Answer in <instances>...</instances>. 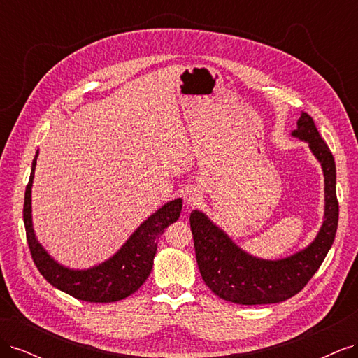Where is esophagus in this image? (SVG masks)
<instances>
[{
	"label": "esophagus",
	"instance_id": "34e87169",
	"mask_svg": "<svg viewBox=\"0 0 358 358\" xmlns=\"http://www.w3.org/2000/svg\"><path fill=\"white\" fill-rule=\"evenodd\" d=\"M200 199H201L200 191H197V189H189V191H187V194H185V201H187L189 206L197 204V201H199Z\"/></svg>",
	"mask_w": 358,
	"mask_h": 358
}]
</instances>
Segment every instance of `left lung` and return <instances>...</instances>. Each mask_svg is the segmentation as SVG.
<instances>
[{
	"mask_svg": "<svg viewBox=\"0 0 358 358\" xmlns=\"http://www.w3.org/2000/svg\"><path fill=\"white\" fill-rule=\"evenodd\" d=\"M292 136L309 143L321 162L326 182V220L310 246L288 258L266 262L245 254L201 212L194 210L189 216L201 278L216 296L227 301L268 305L296 296L317 273L333 245L339 220L334 158L308 113L301 115Z\"/></svg>",
	"mask_w": 358,
	"mask_h": 358,
	"instance_id": "8db88e82",
	"label": "left lung"
}]
</instances>
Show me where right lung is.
I'll use <instances>...</instances> for the list:
<instances>
[{
	"instance_id": "obj_1",
	"label": "right lung",
	"mask_w": 358,
	"mask_h": 358,
	"mask_svg": "<svg viewBox=\"0 0 358 358\" xmlns=\"http://www.w3.org/2000/svg\"><path fill=\"white\" fill-rule=\"evenodd\" d=\"M38 155V152H37ZM37 155L32 161L29 182L25 189L24 222L29 252L38 272L50 285L74 299L91 303L119 301L131 296L148 279L152 270L158 237L170 224L178 221L182 200H173L148 218L109 262L90 270H70L59 266L37 242L31 221V187L34 179Z\"/></svg>"
}]
</instances>
